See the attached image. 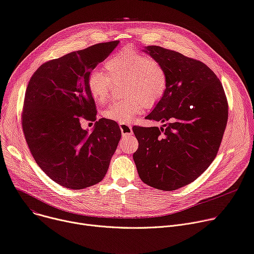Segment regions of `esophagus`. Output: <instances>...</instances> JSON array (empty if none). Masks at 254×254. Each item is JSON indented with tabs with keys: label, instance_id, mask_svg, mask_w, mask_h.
Listing matches in <instances>:
<instances>
[{
	"label": "esophagus",
	"instance_id": "34e87169",
	"mask_svg": "<svg viewBox=\"0 0 254 254\" xmlns=\"http://www.w3.org/2000/svg\"><path fill=\"white\" fill-rule=\"evenodd\" d=\"M120 127H121L123 136H128V135L132 134V127H131V126L127 125V124H120Z\"/></svg>",
	"mask_w": 254,
	"mask_h": 254
}]
</instances>
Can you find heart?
Returning a JSON list of instances; mask_svg holds the SVG:
<instances>
[{"label": "heart", "mask_w": 254, "mask_h": 254, "mask_svg": "<svg viewBox=\"0 0 254 254\" xmlns=\"http://www.w3.org/2000/svg\"><path fill=\"white\" fill-rule=\"evenodd\" d=\"M106 74L97 70L89 73L87 87L96 102L108 98L112 82L125 81L126 99L109 104L102 115L110 121L130 123L135 115L143 112L145 105L154 106L167 87L166 72L156 60L149 58L133 47H126L104 63Z\"/></svg>", "instance_id": "obj_1"}]
</instances>
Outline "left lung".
<instances>
[{
	"mask_svg": "<svg viewBox=\"0 0 254 254\" xmlns=\"http://www.w3.org/2000/svg\"><path fill=\"white\" fill-rule=\"evenodd\" d=\"M167 75L164 95L146 119L160 128L132 127L139 141L133 161L142 181L175 190L202 174L217 156L228 120L223 86L203 63L156 45L143 50Z\"/></svg>",
	"mask_w": 254,
	"mask_h": 254,
	"instance_id": "8db88e82",
	"label": "left lung"
}]
</instances>
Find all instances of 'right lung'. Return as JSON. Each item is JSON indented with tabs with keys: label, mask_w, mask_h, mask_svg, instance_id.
<instances>
[{
	"label": "right lung",
	"mask_w": 254,
	"mask_h": 254,
	"mask_svg": "<svg viewBox=\"0 0 254 254\" xmlns=\"http://www.w3.org/2000/svg\"><path fill=\"white\" fill-rule=\"evenodd\" d=\"M120 40L94 44L41 64L25 93L22 127L37 165L62 187L83 190L100 182L122 136L114 121L100 119L91 131L81 122L96 121L87 78Z\"/></svg>",
	"instance_id": "1"
}]
</instances>
